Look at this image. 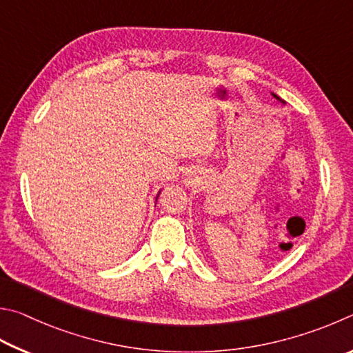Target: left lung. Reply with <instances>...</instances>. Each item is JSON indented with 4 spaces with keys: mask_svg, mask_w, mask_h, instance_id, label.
<instances>
[{
    "mask_svg": "<svg viewBox=\"0 0 353 353\" xmlns=\"http://www.w3.org/2000/svg\"><path fill=\"white\" fill-rule=\"evenodd\" d=\"M274 97H277V96H276V94H274ZM277 99H279V97H277Z\"/></svg>",
    "mask_w": 353,
    "mask_h": 353,
    "instance_id": "left-lung-1",
    "label": "left lung"
}]
</instances>
